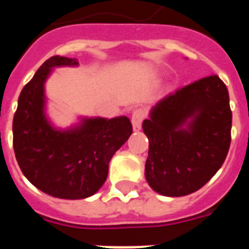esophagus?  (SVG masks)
Wrapping results in <instances>:
<instances>
[{
	"label": "esophagus",
	"mask_w": 249,
	"mask_h": 249,
	"mask_svg": "<svg viewBox=\"0 0 249 249\" xmlns=\"http://www.w3.org/2000/svg\"><path fill=\"white\" fill-rule=\"evenodd\" d=\"M144 118V111L142 108H136L132 112V124H133V129L135 131H140L142 121Z\"/></svg>",
	"instance_id": "obj_1"
}]
</instances>
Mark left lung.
Instances as JSON below:
<instances>
[{"instance_id": "obj_1", "label": "left lung", "mask_w": 249, "mask_h": 249, "mask_svg": "<svg viewBox=\"0 0 249 249\" xmlns=\"http://www.w3.org/2000/svg\"><path fill=\"white\" fill-rule=\"evenodd\" d=\"M142 128L149 142V186L169 197L191 195L210 181L227 157L232 128L227 87L212 74L178 89L152 108Z\"/></svg>"}]
</instances>
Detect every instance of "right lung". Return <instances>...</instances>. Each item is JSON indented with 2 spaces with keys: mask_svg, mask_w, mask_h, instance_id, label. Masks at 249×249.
Wrapping results in <instances>:
<instances>
[{
  "mask_svg": "<svg viewBox=\"0 0 249 249\" xmlns=\"http://www.w3.org/2000/svg\"><path fill=\"white\" fill-rule=\"evenodd\" d=\"M77 58L52 56L22 89L13 116V149L17 163L39 191L63 199H82L100 190L108 164L132 135L127 117L89 118L77 128H52L43 113V85L51 68L76 66Z\"/></svg>",
  "mask_w": 249,
  "mask_h": 249,
  "instance_id": "obj_1",
  "label": "right lung"
}]
</instances>
